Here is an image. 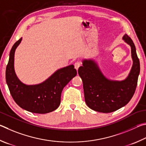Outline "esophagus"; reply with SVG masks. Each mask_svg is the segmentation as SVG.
Listing matches in <instances>:
<instances>
[{"mask_svg": "<svg viewBox=\"0 0 146 146\" xmlns=\"http://www.w3.org/2000/svg\"><path fill=\"white\" fill-rule=\"evenodd\" d=\"M80 66H81V63L80 62V61H77V62H76L74 63V67L77 70H78V68H80Z\"/></svg>", "mask_w": 146, "mask_h": 146, "instance_id": "esophagus-1", "label": "esophagus"}]
</instances>
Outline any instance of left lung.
I'll return each mask as SVG.
<instances>
[{"instance_id": "left-lung-1", "label": "left lung", "mask_w": 146, "mask_h": 146, "mask_svg": "<svg viewBox=\"0 0 146 146\" xmlns=\"http://www.w3.org/2000/svg\"><path fill=\"white\" fill-rule=\"evenodd\" d=\"M122 39L131 47L133 65L127 77L122 81L108 80L92 59L83 60L78 74L83 81L86 104L102 113L117 110L129 103L134 95L140 74V61L132 40L126 34Z\"/></svg>"}]
</instances>
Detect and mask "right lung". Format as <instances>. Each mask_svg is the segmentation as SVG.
<instances>
[{
    "label": "right lung",
    "instance_id": "right-lung-1",
    "mask_svg": "<svg viewBox=\"0 0 146 146\" xmlns=\"http://www.w3.org/2000/svg\"><path fill=\"white\" fill-rule=\"evenodd\" d=\"M22 38L15 43L9 53L6 70L7 85L12 98L18 105L28 111L47 113L57 109L60 104L63 88L77 75L74 66L70 65L56 70L43 82L27 85L19 80L14 68L15 50Z\"/></svg>",
    "mask_w": 146,
    "mask_h": 146
}]
</instances>
